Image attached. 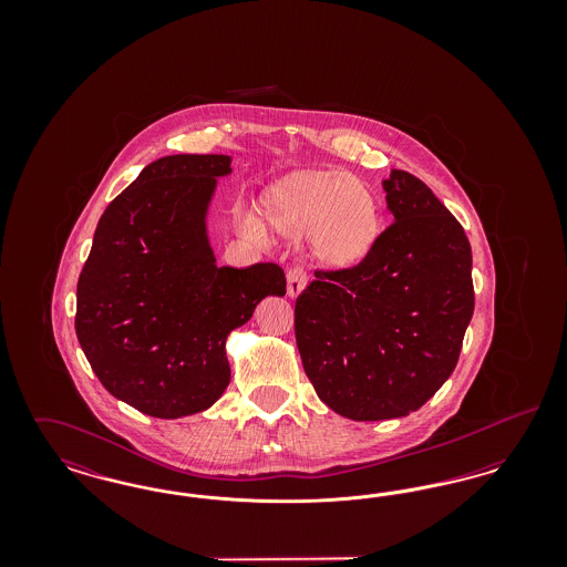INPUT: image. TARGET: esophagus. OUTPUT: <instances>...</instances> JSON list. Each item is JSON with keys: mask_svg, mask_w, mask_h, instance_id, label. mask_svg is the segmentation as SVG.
Masks as SVG:
<instances>
[{"mask_svg": "<svg viewBox=\"0 0 567 567\" xmlns=\"http://www.w3.org/2000/svg\"><path fill=\"white\" fill-rule=\"evenodd\" d=\"M306 271L301 266H293L291 270L287 271V296L297 297L301 291H303V287H306Z\"/></svg>", "mask_w": 567, "mask_h": 567, "instance_id": "esophagus-1", "label": "esophagus"}]
</instances>
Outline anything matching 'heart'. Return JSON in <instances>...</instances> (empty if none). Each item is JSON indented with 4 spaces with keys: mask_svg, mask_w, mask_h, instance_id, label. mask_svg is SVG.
Segmentation results:
<instances>
[{
    "mask_svg": "<svg viewBox=\"0 0 567 567\" xmlns=\"http://www.w3.org/2000/svg\"><path fill=\"white\" fill-rule=\"evenodd\" d=\"M261 215L285 238L306 236L312 259L329 271L359 268L374 252L382 231L377 193L342 169L287 174L266 190Z\"/></svg>",
    "mask_w": 567,
    "mask_h": 567,
    "instance_id": "heart-1",
    "label": "heart"
}]
</instances>
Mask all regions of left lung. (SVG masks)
Returning a JSON list of instances; mask_svg holds the SVG:
<instances>
[{
	"mask_svg": "<svg viewBox=\"0 0 567 567\" xmlns=\"http://www.w3.org/2000/svg\"><path fill=\"white\" fill-rule=\"evenodd\" d=\"M393 223L351 271H315L296 301L306 377L352 421L400 419L453 374L474 315L472 248L457 218L404 169L382 181Z\"/></svg>",
	"mask_w": 567,
	"mask_h": 567,
	"instance_id": "left-lung-1",
	"label": "left lung"
}]
</instances>
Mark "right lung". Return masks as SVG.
Segmentation results:
<instances>
[{
	"label": "right lung",
	"mask_w": 567,
	"mask_h": 567,
	"mask_svg": "<svg viewBox=\"0 0 567 567\" xmlns=\"http://www.w3.org/2000/svg\"><path fill=\"white\" fill-rule=\"evenodd\" d=\"M227 155L146 165L100 218L76 289V336L116 400L155 419L208 410L229 384L227 336L287 293L276 264L218 268L208 238Z\"/></svg>",
	"instance_id": "obj_1"
}]
</instances>
